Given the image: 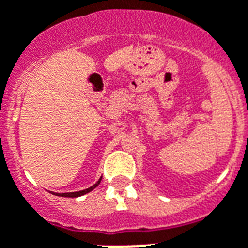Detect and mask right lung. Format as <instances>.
<instances>
[{
  "mask_svg": "<svg viewBox=\"0 0 248 248\" xmlns=\"http://www.w3.org/2000/svg\"><path fill=\"white\" fill-rule=\"evenodd\" d=\"M101 183V179L97 181L96 184H93V185L91 186V187H89V189H85V190H81V191H75V193H64V194H58L59 196H65V198H77V196H81V195H85V194L90 193V191H92V190L95 189L96 186L99 185V184Z\"/></svg>",
  "mask_w": 248,
  "mask_h": 248,
  "instance_id": "1",
  "label": "right lung"
}]
</instances>
